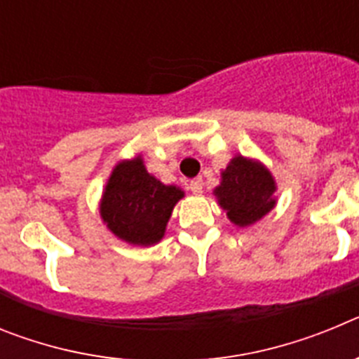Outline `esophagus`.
<instances>
[{"instance_id":"34e87169","label":"esophagus","mask_w":359,"mask_h":359,"mask_svg":"<svg viewBox=\"0 0 359 359\" xmlns=\"http://www.w3.org/2000/svg\"><path fill=\"white\" fill-rule=\"evenodd\" d=\"M190 190H192L194 194H201V192H203V180H201V177H196V180H192V182H190Z\"/></svg>"}]
</instances>
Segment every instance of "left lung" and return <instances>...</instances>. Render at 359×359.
<instances>
[{
    "label": "left lung",
    "mask_w": 359,
    "mask_h": 359,
    "mask_svg": "<svg viewBox=\"0 0 359 359\" xmlns=\"http://www.w3.org/2000/svg\"><path fill=\"white\" fill-rule=\"evenodd\" d=\"M275 190L277 183L261 161L237 154L221 172V185L215 187L214 194L231 223L244 228L277 205Z\"/></svg>",
    "instance_id": "8db88e82"
}]
</instances>
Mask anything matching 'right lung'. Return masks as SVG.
I'll return each instance as SVG.
<instances>
[{"label":"right lung","instance_id":"obj_1","mask_svg":"<svg viewBox=\"0 0 359 359\" xmlns=\"http://www.w3.org/2000/svg\"><path fill=\"white\" fill-rule=\"evenodd\" d=\"M185 196L180 187L165 185L147 172L142 156L115 165L100 199V217L113 236L136 246L160 243L176 203Z\"/></svg>","mask_w":359,"mask_h":359}]
</instances>
